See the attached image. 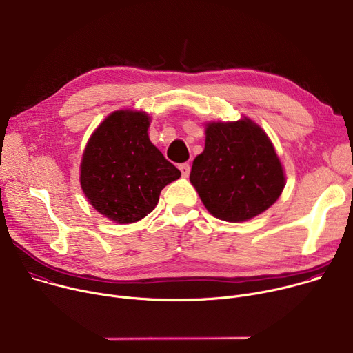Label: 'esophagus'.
<instances>
[{
	"label": "esophagus",
	"instance_id": "1",
	"mask_svg": "<svg viewBox=\"0 0 353 353\" xmlns=\"http://www.w3.org/2000/svg\"><path fill=\"white\" fill-rule=\"evenodd\" d=\"M179 169H180L183 177H187V176L190 174V165H188V163H181V165L179 166Z\"/></svg>",
	"mask_w": 353,
	"mask_h": 353
}]
</instances>
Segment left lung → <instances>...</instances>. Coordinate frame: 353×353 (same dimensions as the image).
<instances>
[{
  "instance_id": "8db88e82",
  "label": "left lung",
  "mask_w": 353,
  "mask_h": 353,
  "mask_svg": "<svg viewBox=\"0 0 353 353\" xmlns=\"http://www.w3.org/2000/svg\"><path fill=\"white\" fill-rule=\"evenodd\" d=\"M190 181L214 216L242 222L279 199L284 173L266 134L242 119L208 123L205 148L194 159Z\"/></svg>"
}]
</instances>
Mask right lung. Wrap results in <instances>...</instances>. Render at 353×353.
I'll return each instance as SVG.
<instances>
[{
  "label": "right lung",
  "instance_id": "1",
  "mask_svg": "<svg viewBox=\"0 0 353 353\" xmlns=\"http://www.w3.org/2000/svg\"><path fill=\"white\" fill-rule=\"evenodd\" d=\"M149 117L115 111L90 138L80 183L91 205L107 218L131 223L146 216L160 191L181 173L148 137Z\"/></svg>",
  "mask_w": 353,
  "mask_h": 353
}]
</instances>
